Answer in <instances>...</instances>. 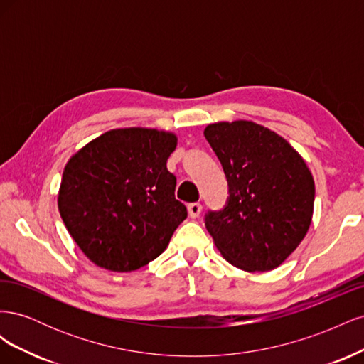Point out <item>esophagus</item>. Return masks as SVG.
Listing matches in <instances>:
<instances>
[{
    "label": "esophagus",
    "instance_id": "34e87169",
    "mask_svg": "<svg viewBox=\"0 0 364 364\" xmlns=\"http://www.w3.org/2000/svg\"><path fill=\"white\" fill-rule=\"evenodd\" d=\"M202 213V205L200 203H190L188 205V214L191 218H197Z\"/></svg>",
    "mask_w": 364,
    "mask_h": 364
}]
</instances>
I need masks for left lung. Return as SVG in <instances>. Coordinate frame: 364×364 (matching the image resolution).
Instances as JSON below:
<instances>
[{
    "label": "left lung",
    "mask_w": 364,
    "mask_h": 364,
    "mask_svg": "<svg viewBox=\"0 0 364 364\" xmlns=\"http://www.w3.org/2000/svg\"><path fill=\"white\" fill-rule=\"evenodd\" d=\"M203 134L229 182L226 208L205 218L217 250L245 272L279 267L311 225L314 179L306 162L277 132L253 121H220Z\"/></svg>",
    "instance_id": "obj_1"
}]
</instances>
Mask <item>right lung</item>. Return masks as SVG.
<instances>
[{
	"label": "right lung",
	"instance_id": "add662e5",
	"mask_svg": "<svg viewBox=\"0 0 364 364\" xmlns=\"http://www.w3.org/2000/svg\"><path fill=\"white\" fill-rule=\"evenodd\" d=\"M173 132L124 127L105 132L68 159L59 213L75 245L95 266L134 272L158 258L186 218L176 200L167 159Z\"/></svg>",
	"mask_w": 364,
	"mask_h": 364
}]
</instances>
